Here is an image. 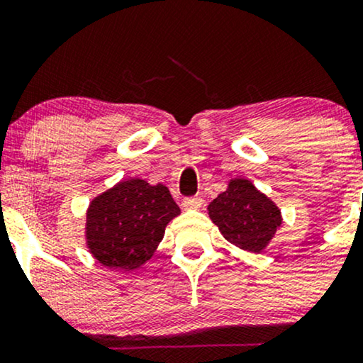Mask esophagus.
<instances>
[{
    "label": "esophagus",
    "instance_id": "esophagus-1",
    "mask_svg": "<svg viewBox=\"0 0 363 363\" xmlns=\"http://www.w3.org/2000/svg\"><path fill=\"white\" fill-rule=\"evenodd\" d=\"M182 206L186 210H198V208L203 206V198H199V196H189V198L182 199Z\"/></svg>",
    "mask_w": 363,
    "mask_h": 363
}]
</instances>
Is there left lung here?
I'll use <instances>...</instances> for the list:
<instances>
[{
	"label": "left lung",
	"mask_w": 363,
	"mask_h": 363,
	"mask_svg": "<svg viewBox=\"0 0 363 363\" xmlns=\"http://www.w3.org/2000/svg\"><path fill=\"white\" fill-rule=\"evenodd\" d=\"M208 211L228 242L251 252H261L281 223L277 205L245 179L230 181L228 189L216 196Z\"/></svg>",
	"instance_id": "left-lung-1"
}]
</instances>
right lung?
<instances>
[{
    "label": "right lung",
    "mask_w": 363,
    "mask_h": 363,
    "mask_svg": "<svg viewBox=\"0 0 363 363\" xmlns=\"http://www.w3.org/2000/svg\"><path fill=\"white\" fill-rule=\"evenodd\" d=\"M181 213L164 184L128 179L95 198L86 211L90 252L107 268H140L153 256L167 225Z\"/></svg>",
    "instance_id": "obj_1"
}]
</instances>
